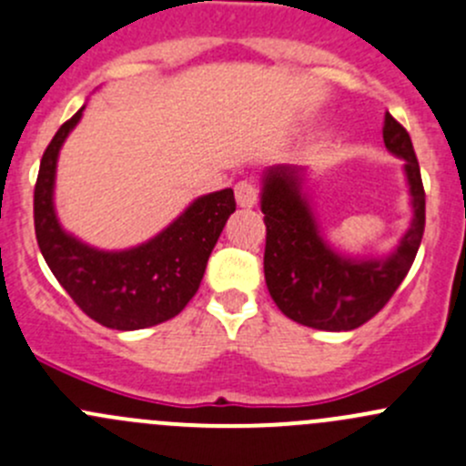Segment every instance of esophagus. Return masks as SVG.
<instances>
[{
    "mask_svg": "<svg viewBox=\"0 0 466 466\" xmlns=\"http://www.w3.org/2000/svg\"><path fill=\"white\" fill-rule=\"evenodd\" d=\"M235 201L239 208H253L258 204V187L248 181H239L235 186Z\"/></svg>",
    "mask_w": 466,
    "mask_h": 466,
    "instance_id": "1",
    "label": "esophagus"
}]
</instances>
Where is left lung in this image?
Listing matches in <instances>:
<instances>
[{"mask_svg": "<svg viewBox=\"0 0 466 466\" xmlns=\"http://www.w3.org/2000/svg\"><path fill=\"white\" fill-rule=\"evenodd\" d=\"M383 140L403 158L412 219L388 256H347L326 238L303 167H269L262 174L265 280L285 317L317 330H353L370 321L403 283L426 224V195L408 131L388 113Z\"/></svg>", "mask_w": 466, "mask_h": 466, "instance_id": "obj_1", "label": "left lung"}]
</instances>
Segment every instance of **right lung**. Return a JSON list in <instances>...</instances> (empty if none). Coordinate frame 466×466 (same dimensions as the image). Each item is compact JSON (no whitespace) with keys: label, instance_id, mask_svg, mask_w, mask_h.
Wrapping results in <instances>:
<instances>
[{"label":"right lung","instance_id":"1","mask_svg":"<svg viewBox=\"0 0 466 466\" xmlns=\"http://www.w3.org/2000/svg\"><path fill=\"white\" fill-rule=\"evenodd\" d=\"M83 108L56 131L34 192L35 238L45 262L75 303L106 329L137 330L177 317L199 289L213 247L235 213L231 187L192 201L167 228L137 247L106 251L61 227L54 208L56 163Z\"/></svg>","mask_w":466,"mask_h":466}]
</instances>
